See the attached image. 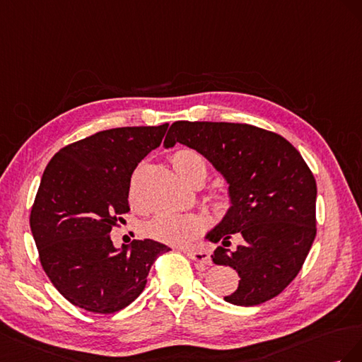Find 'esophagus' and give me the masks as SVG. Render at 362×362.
I'll list each match as a JSON object with an SVG mask.
<instances>
[{
  "label": "esophagus",
  "instance_id": "esophagus-1",
  "mask_svg": "<svg viewBox=\"0 0 362 362\" xmlns=\"http://www.w3.org/2000/svg\"><path fill=\"white\" fill-rule=\"evenodd\" d=\"M185 253H187V256L189 257V259H192L194 262H197L200 265H209L212 264V259L208 252L204 250H191V249H185L183 250Z\"/></svg>",
  "mask_w": 362,
  "mask_h": 362
}]
</instances>
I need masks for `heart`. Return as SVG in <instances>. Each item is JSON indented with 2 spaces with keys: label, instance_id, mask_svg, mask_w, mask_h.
Instances as JSON below:
<instances>
[{
  "label": "heart",
  "instance_id": "1",
  "mask_svg": "<svg viewBox=\"0 0 362 362\" xmlns=\"http://www.w3.org/2000/svg\"><path fill=\"white\" fill-rule=\"evenodd\" d=\"M173 168L175 170L183 182L191 185L192 182H204L208 175L204 160L197 153L191 150H180L173 154ZM214 208L216 212H226L230 208V197L224 191L214 194ZM204 227L202 218L195 215H183L174 212H160L154 215L151 220L144 224V232L150 238H154L168 244H187L192 241Z\"/></svg>",
  "mask_w": 362,
  "mask_h": 362
}]
</instances>
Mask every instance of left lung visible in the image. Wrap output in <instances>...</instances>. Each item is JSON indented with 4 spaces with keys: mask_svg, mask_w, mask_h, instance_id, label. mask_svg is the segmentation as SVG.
<instances>
[{
    "mask_svg": "<svg viewBox=\"0 0 362 362\" xmlns=\"http://www.w3.org/2000/svg\"><path fill=\"white\" fill-rule=\"evenodd\" d=\"M177 142L208 159L227 183L230 208L204 235L221 243L212 261L240 276L238 288L224 300L255 306L281 294L315 238L317 185L300 153L281 135L235 122L175 121L163 147ZM233 233L243 244L229 251Z\"/></svg>",
    "mask_w": 362,
    "mask_h": 362,
    "instance_id": "left-lung-1",
    "label": "left lung"
}]
</instances>
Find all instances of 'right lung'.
I'll return each mask as SVG.
<instances>
[{"label":"right lung","mask_w":362,"mask_h":362,"mask_svg":"<svg viewBox=\"0 0 362 362\" xmlns=\"http://www.w3.org/2000/svg\"><path fill=\"white\" fill-rule=\"evenodd\" d=\"M168 124L95 133L59 150L40 179L30 227L40 264L68 302L112 314L144 291L156 257L171 250L153 240L117 249L110 240L118 215L130 211V177L156 150ZM121 220V218H119Z\"/></svg>","instance_id":"1"}]
</instances>
